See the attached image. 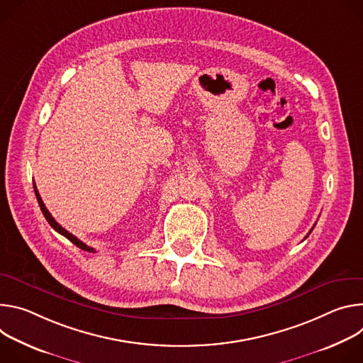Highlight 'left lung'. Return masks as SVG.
<instances>
[{
  "label": "left lung",
  "instance_id": "left-lung-1",
  "mask_svg": "<svg viewBox=\"0 0 363 363\" xmlns=\"http://www.w3.org/2000/svg\"><path fill=\"white\" fill-rule=\"evenodd\" d=\"M311 230H313V229H311ZM311 230H310V232H308V233H307V236H308V235H310V233H311ZM307 236H306V238H307Z\"/></svg>",
  "mask_w": 363,
  "mask_h": 363
}]
</instances>
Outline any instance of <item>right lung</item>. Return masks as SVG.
<instances>
[{
  "label": "right lung",
  "instance_id": "obj_1",
  "mask_svg": "<svg viewBox=\"0 0 363 363\" xmlns=\"http://www.w3.org/2000/svg\"><path fill=\"white\" fill-rule=\"evenodd\" d=\"M34 193H35V197H37V202H38V206H40V209H42V212H43V215H45V218H46V220L50 223V226L56 230V232H59L60 235H63L65 238H67L72 244H74L77 248H80V250H84V251H88V252H95V250L94 248H91V247H88L86 244H84L82 240H79L74 235H72L69 230H66L65 228H62L56 220H55V218L50 215V212L48 211V208H46V205L43 203V200H42V197H40V194H38V190H37V187H35V184H34Z\"/></svg>",
  "mask_w": 363,
  "mask_h": 363
}]
</instances>
